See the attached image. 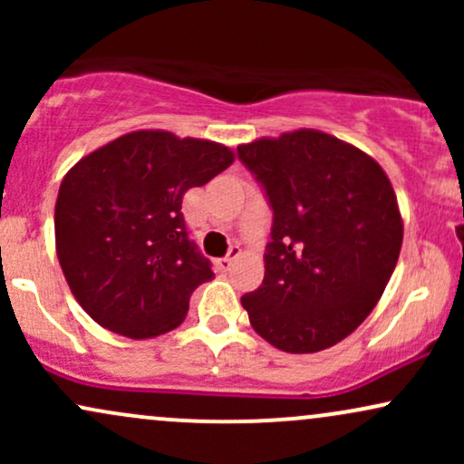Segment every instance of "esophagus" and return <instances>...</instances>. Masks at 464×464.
Returning <instances> with one entry per match:
<instances>
[{"label": "esophagus", "mask_w": 464, "mask_h": 464, "mask_svg": "<svg viewBox=\"0 0 464 464\" xmlns=\"http://www.w3.org/2000/svg\"><path fill=\"white\" fill-rule=\"evenodd\" d=\"M239 255H242V250H239V246H231V248H228V255H227V257L218 259V262H216L218 270H220V273H227V270H231L233 262H236V259L239 257Z\"/></svg>", "instance_id": "1"}]
</instances>
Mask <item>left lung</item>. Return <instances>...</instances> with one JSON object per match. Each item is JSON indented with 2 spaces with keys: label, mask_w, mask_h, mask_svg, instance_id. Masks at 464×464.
I'll use <instances>...</instances> for the list:
<instances>
[{
  "label": "left lung",
  "mask_w": 464,
  "mask_h": 464,
  "mask_svg": "<svg viewBox=\"0 0 464 464\" xmlns=\"http://www.w3.org/2000/svg\"><path fill=\"white\" fill-rule=\"evenodd\" d=\"M273 207L264 281L248 321L285 353L334 347L384 295L403 242L386 172L360 148L301 129L237 146Z\"/></svg>",
  "instance_id": "8db88e82"
}]
</instances>
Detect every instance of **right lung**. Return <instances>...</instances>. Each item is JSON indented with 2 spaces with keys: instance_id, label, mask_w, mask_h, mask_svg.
<instances>
[{
  "instance_id": "add662e5",
  "label": "right lung",
  "mask_w": 464,
  "mask_h": 464,
  "mask_svg": "<svg viewBox=\"0 0 464 464\" xmlns=\"http://www.w3.org/2000/svg\"><path fill=\"white\" fill-rule=\"evenodd\" d=\"M233 150L168 130H135L82 157L63 179L56 255L69 290L109 332L157 338L185 321L214 279L188 236L185 191L233 163Z\"/></svg>"
}]
</instances>
